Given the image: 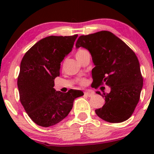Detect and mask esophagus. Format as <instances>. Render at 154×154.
I'll return each instance as SVG.
<instances>
[{"label":"esophagus","instance_id":"esophagus-1","mask_svg":"<svg viewBox=\"0 0 154 154\" xmlns=\"http://www.w3.org/2000/svg\"><path fill=\"white\" fill-rule=\"evenodd\" d=\"M85 95H87L88 97H92L94 94V92L93 91V90H87V91H85Z\"/></svg>","mask_w":154,"mask_h":154}]
</instances>
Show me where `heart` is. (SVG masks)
<instances>
[{
	"instance_id": "obj_1",
	"label": "heart",
	"mask_w": 154,
	"mask_h": 154,
	"mask_svg": "<svg viewBox=\"0 0 154 154\" xmlns=\"http://www.w3.org/2000/svg\"><path fill=\"white\" fill-rule=\"evenodd\" d=\"M85 51H86L85 50H83V49H80V50H78V51H77L76 54H75V57H78L79 55H80V54H83V52H85ZM80 83H81V85H84V84H85V80H81Z\"/></svg>"
}]
</instances>
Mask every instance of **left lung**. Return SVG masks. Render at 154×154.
I'll return each instance as SVG.
<instances>
[{"label": "left lung", "instance_id": "obj_1", "mask_svg": "<svg viewBox=\"0 0 154 154\" xmlns=\"http://www.w3.org/2000/svg\"><path fill=\"white\" fill-rule=\"evenodd\" d=\"M80 47L90 52L95 66L92 70V83L111 88L109 93L96 92L105 100L104 106L95 110L96 114L109 123L128 120L138 104L143 86L135 53L108 31L81 35L75 43V48Z\"/></svg>", "mask_w": 154, "mask_h": 154}]
</instances>
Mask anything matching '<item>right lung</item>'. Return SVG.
I'll return each mask as SVG.
<instances>
[{"label": "right lung", "instance_id": "add662e5", "mask_svg": "<svg viewBox=\"0 0 154 154\" xmlns=\"http://www.w3.org/2000/svg\"><path fill=\"white\" fill-rule=\"evenodd\" d=\"M78 35H50L40 40L23 57L17 79L20 100L35 124L42 127L56 125L72 109L81 90L56 91L54 79L60 76L61 62L72 50Z\"/></svg>", "mask_w": 154, "mask_h": 154}]
</instances>
